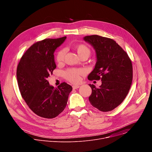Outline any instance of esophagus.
Segmentation results:
<instances>
[{
	"instance_id": "1",
	"label": "esophagus",
	"mask_w": 152,
	"mask_h": 152,
	"mask_svg": "<svg viewBox=\"0 0 152 152\" xmlns=\"http://www.w3.org/2000/svg\"><path fill=\"white\" fill-rule=\"evenodd\" d=\"M79 87H80V86H79V85H73V90H76V89L79 88Z\"/></svg>"
}]
</instances>
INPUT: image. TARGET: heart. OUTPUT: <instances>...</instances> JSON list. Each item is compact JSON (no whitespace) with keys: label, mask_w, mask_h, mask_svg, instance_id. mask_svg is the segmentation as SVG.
I'll return each mask as SVG.
<instances>
[{"label":"heart","mask_w":152,"mask_h":152,"mask_svg":"<svg viewBox=\"0 0 152 152\" xmlns=\"http://www.w3.org/2000/svg\"><path fill=\"white\" fill-rule=\"evenodd\" d=\"M75 49L80 58L83 56L88 57L91 53L90 48L83 44H78L75 46ZM66 56V50L61 49L56 54V60L58 64H61L64 61ZM83 74V72L80 69H69L65 73L66 78L72 83H77L80 81V76Z\"/></svg>","instance_id":"1"}]
</instances>
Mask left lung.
I'll return each mask as SVG.
<instances>
[{
    "label": "left lung",
    "instance_id": "1",
    "mask_svg": "<svg viewBox=\"0 0 152 152\" xmlns=\"http://www.w3.org/2000/svg\"><path fill=\"white\" fill-rule=\"evenodd\" d=\"M83 39L94 48L97 58L95 67L88 79L102 80L98 88L89 84L92 89L89 101L100 111H112L123 102L131 88L133 78L131 60L113 39L93 35L86 36Z\"/></svg>",
    "mask_w": 152,
    "mask_h": 152
}]
</instances>
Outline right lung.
Listing matches in <instances>:
<instances>
[{"mask_svg": "<svg viewBox=\"0 0 152 152\" xmlns=\"http://www.w3.org/2000/svg\"><path fill=\"white\" fill-rule=\"evenodd\" d=\"M66 37L46 38L32 45L21 58L17 69L19 90L30 109L37 115L53 118L66 108L72 86L61 83L57 88L48 80L56 66L54 52Z\"/></svg>", "mask_w": 152, "mask_h": 152, "instance_id": "add662e5", "label": "right lung"}]
</instances>
